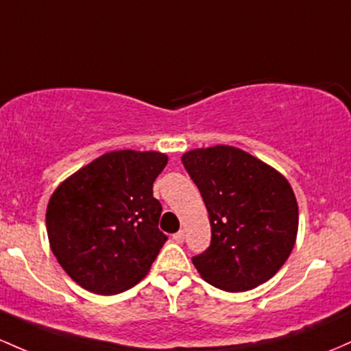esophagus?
Here are the masks:
<instances>
[{"instance_id": "1", "label": "esophagus", "mask_w": 351, "mask_h": 351, "mask_svg": "<svg viewBox=\"0 0 351 351\" xmlns=\"http://www.w3.org/2000/svg\"><path fill=\"white\" fill-rule=\"evenodd\" d=\"M173 240L176 241V243H183L184 241V230H180V232H176L173 234Z\"/></svg>"}]
</instances>
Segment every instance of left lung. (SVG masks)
Here are the masks:
<instances>
[{"label": "left lung", "mask_w": 351, "mask_h": 351, "mask_svg": "<svg viewBox=\"0 0 351 351\" xmlns=\"http://www.w3.org/2000/svg\"><path fill=\"white\" fill-rule=\"evenodd\" d=\"M182 161L210 217L211 245L191 258L202 278L230 293L268 282L288 260L298 232L288 180L234 146L191 149Z\"/></svg>", "instance_id": "8db88e82"}]
</instances>
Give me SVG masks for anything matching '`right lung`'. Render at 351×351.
Returning <instances> with one entry per match:
<instances>
[{"instance_id": "obj_1", "label": "right lung", "mask_w": 351, "mask_h": 351, "mask_svg": "<svg viewBox=\"0 0 351 351\" xmlns=\"http://www.w3.org/2000/svg\"><path fill=\"white\" fill-rule=\"evenodd\" d=\"M158 152L101 155L56 188L46 230L61 268L84 290L117 295L145 278L167 241L153 183L167 167Z\"/></svg>"}]
</instances>
